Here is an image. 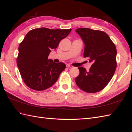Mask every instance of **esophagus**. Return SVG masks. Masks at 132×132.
<instances>
[{
    "instance_id": "1",
    "label": "esophagus",
    "mask_w": 132,
    "mask_h": 132,
    "mask_svg": "<svg viewBox=\"0 0 132 132\" xmlns=\"http://www.w3.org/2000/svg\"><path fill=\"white\" fill-rule=\"evenodd\" d=\"M66 67L67 68H72V66L71 65H70V64H67Z\"/></svg>"
}]
</instances>
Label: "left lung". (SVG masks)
I'll use <instances>...</instances> for the list:
<instances>
[{
  "instance_id": "8db88e82",
  "label": "left lung",
  "mask_w": 132,
  "mask_h": 132,
  "mask_svg": "<svg viewBox=\"0 0 132 132\" xmlns=\"http://www.w3.org/2000/svg\"><path fill=\"white\" fill-rule=\"evenodd\" d=\"M85 44L84 57L92 63L89 71L78 68L75 78L78 87L88 93L99 92L110 82L117 67L115 45L106 33L98 30L81 28L76 30Z\"/></svg>"
}]
</instances>
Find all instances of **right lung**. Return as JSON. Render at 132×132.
Here are the masks:
<instances>
[{"instance_id": "obj_1", "label": "right lung", "mask_w": 132, "mask_h": 132, "mask_svg": "<svg viewBox=\"0 0 132 132\" xmlns=\"http://www.w3.org/2000/svg\"><path fill=\"white\" fill-rule=\"evenodd\" d=\"M71 29H33L27 33L19 46L17 64L26 85L36 91H43L57 82L66 68L63 62L48 59L52 49L66 38Z\"/></svg>"}]
</instances>
